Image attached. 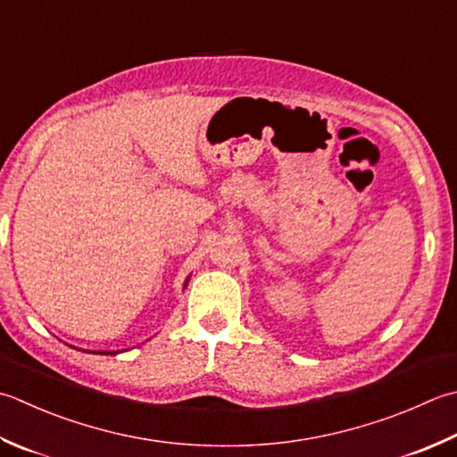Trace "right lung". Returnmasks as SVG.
I'll list each match as a JSON object with an SVG mask.
<instances>
[{
    "label": "right lung",
    "instance_id": "right-lung-1",
    "mask_svg": "<svg viewBox=\"0 0 457 457\" xmlns=\"http://www.w3.org/2000/svg\"><path fill=\"white\" fill-rule=\"evenodd\" d=\"M109 354H111V353H109ZM112 354H114V353H112Z\"/></svg>",
    "mask_w": 457,
    "mask_h": 457
}]
</instances>
